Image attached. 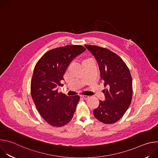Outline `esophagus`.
<instances>
[{"instance_id":"34e87169","label":"esophagus","mask_w":158,"mask_h":158,"mask_svg":"<svg viewBox=\"0 0 158 158\" xmlns=\"http://www.w3.org/2000/svg\"><path fill=\"white\" fill-rule=\"evenodd\" d=\"M81 97H82V98H84V99H88V98H89V96H85V95H82Z\"/></svg>"}]
</instances>
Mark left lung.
<instances>
[{
  "label": "left lung",
  "mask_w": 158,
  "mask_h": 158,
  "mask_svg": "<svg viewBox=\"0 0 158 158\" xmlns=\"http://www.w3.org/2000/svg\"><path fill=\"white\" fill-rule=\"evenodd\" d=\"M85 47L96 58L101 78L107 89L103 90L105 101H99L93 110L94 117L104 124L119 120L129 108L132 96V81L127 66L123 60L110 50L96 46Z\"/></svg>",
  "instance_id": "8db88e82"
}]
</instances>
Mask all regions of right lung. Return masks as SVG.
I'll list each match as a JSON object with an SVG mask.
<instances>
[{"label": "right lung", "instance_id": "right-lung-1", "mask_svg": "<svg viewBox=\"0 0 158 158\" xmlns=\"http://www.w3.org/2000/svg\"><path fill=\"white\" fill-rule=\"evenodd\" d=\"M85 51L79 45L65 46L49 51L36 64L31 92L36 108L43 119L52 126L60 127L73 118L79 96H67L58 87L71 62Z\"/></svg>", "mask_w": 158, "mask_h": 158}]
</instances>
